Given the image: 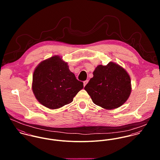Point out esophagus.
<instances>
[{
  "label": "esophagus",
  "mask_w": 160,
  "mask_h": 160,
  "mask_svg": "<svg viewBox=\"0 0 160 160\" xmlns=\"http://www.w3.org/2000/svg\"><path fill=\"white\" fill-rule=\"evenodd\" d=\"M88 82H89V81H88V80H86V81H84V86H86V85L88 83Z\"/></svg>",
  "instance_id": "34e87169"
}]
</instances>
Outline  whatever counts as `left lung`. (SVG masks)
<instances>
[{
  "label": "left lung",
  "mask_w": 160,
  "mask_h": 160,
  "mask_svg": "<svg viewBox=\"0 0 160 160\" xmlns=\"http://www.w3.org/2000/svg\"><path fill=\"white\" fill-rule=\"evenodd\" d=\"M93 74L84 89L95 105L113 110L126 102L131 92V81L122 67L110 62L106 66H97Z\"/></svg>",
  "instance_id": "8db88e82"
}]
</instances>
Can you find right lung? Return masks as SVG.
Returning <instances> with one entry per match:
<instances>
[{
    "instance_id": "1",
    "label": "right lung",
    "mask_w": 160,
    "mask_h": 160,
    "mask_svg": "<svg viewBox=\"0 0 160 160\" xmlns=\"http://www.w3.org/2000/svg\"><path fill=\"white\" fill-rule=\"evenodd\" d=\"M83 88V82L76 79L67 63L58 55L42 61L33 73V93L39 102L50 109L71 103Z\"/></svg>"
}]
</instances>
